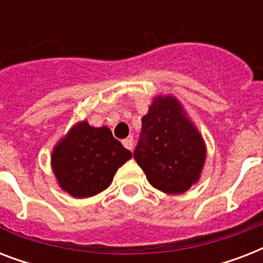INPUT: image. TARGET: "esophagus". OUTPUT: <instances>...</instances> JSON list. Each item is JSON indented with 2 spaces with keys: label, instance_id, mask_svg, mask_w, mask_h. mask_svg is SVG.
<instances>
[{
  "label": "esophagus",
  "instance_id": "obj_1",
  "mask_svg": "<svg viewBox=\"0 0 263 263\" xmlns=\"http://www.w3.org/2000/svg\"><path fill=\"white\" fill-rule=\"evenodd\" d=\"M123 144H124V147L128 148V150H132V148H134V142H132L131 138H128V139H124Z\"/></svg>",
  "mask_w": 263,
  "mask_h": 263
}]
</instances>
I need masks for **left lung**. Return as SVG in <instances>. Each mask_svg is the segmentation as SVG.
Segmentation results:
<instances>
[{
	"mask_svg": "<svg viewBox=\"0 0 263 263\" xmlns=\"http://www.w3.org/2000/svg\"><path fill=\"white\" fill-rule=\"evenodd\" d=\"M203 139L173 97H158L142 119L134 158L153 187L168 194L185 192L204 164Z\"/></svg>",
	"mask_w": 263,
	"mask_h": 263,
	"instance_id": "left-lung-1",
	"label": "left lung"
}]
</instances>
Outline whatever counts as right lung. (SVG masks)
Here are the masks:
<instances>
[{
	"label": "right lung",
	"mask_w": 263,
	"mask_h": 263,
	"mask_svg": "<svg viewBox=\"0 0 263 263\" xmlns=\"http://www.w3.org/2000/svg\"><path fill=\"white\" fill-rule=\"evenodd\" d=\"M131 157L109 128L83 121L57 144L51 166L63 190L75 198H87L106 190L116 171Z\"/></svg>",
	"instance_id": "1"
}]
</instances>
